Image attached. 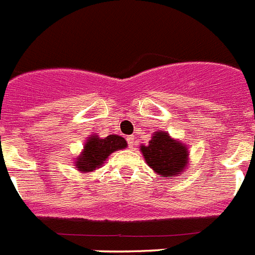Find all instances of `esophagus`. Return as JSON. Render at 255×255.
Masks as SVG:
<instances>
[{
	"instance_id": "obj_1",
	"label": "esophagus",
	"mask_w": 255,
	"mask_h": 255,
	"mask_svg": "<svg viewBox=\"0 0 255 255\" xmlns=\"http://www.w3.org/2000/svg\"><path fill=\"white\" fill-rule=\"evenodd\" d=\"M134 136L132 135H129V136H126V140H128V144H129L130 148H132V145H134Z\"/></svg>"
}]
</instances>
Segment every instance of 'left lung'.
<instances>
[{
	"instance_id": "obj_1",
	"label": "left lung",
	"mask_w": 255,
	"mask_h": 255,
	"mask_svg": "<svg viewBox=\"0 0 255 255\" xmlns=\"http://www.w3.org/2000/svg\"><path fill=\"white\" fill-rule=\"evenodd\" d=\"M140 151L147 164L162 177H177L186 167L188 151L165 131L154 132L148 145H142Z\"/></svg>"
}]
</instances>
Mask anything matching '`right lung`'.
Segmentation results:
<instances>
[{
    "mask_svg": "<svg viewBox=\"0 0 255 255\" xmlns=\"http://www.w3.org/2000/svg\"><path fill=\"white\" fill-rule=\"evenodd\" d=\"M126 145L128 143L123 136L108 135L104 139L98 138L97 135L90 136L85 143L84 152L76 161V166L84 173L95 170L97 167L102 166L103 161H106L112 152L125 148Z\"/></svg>",
    "mask_w": 255,
    "mask_h": 255,
    "instance_id": "1",
    "label": "right lung"
}]
</instances>
